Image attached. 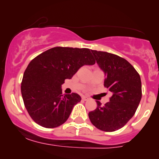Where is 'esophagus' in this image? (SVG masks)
<instances>
[{"mask_svg":"<svg viewBox=\"0 0 159 159\" xmlns=\"http://www.w3.org/2000/svg\"><path fill=\"white\" fill-rule=\"evenodd\" d=\"M82 99L84 100V101H87V100H89L90 98L88 97H87V96H82Z\"/></svg>","mask_w":159,"mask_h":159,"instance_id":"34e87169","label":"esophagus"}]
</instances>
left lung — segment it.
Masks as SVG:
<instances>
[{
    "mask_svg": "<svg viewBox=\"0 0 159 159\" xmlns=\"http://www.w3.org/2000/svg\"><path fill=\"white\" fill-rule=\"evenodd\" d=\"M98 67L105 74V87L111 93L110 101L89 112L91 123L100 130L114 132L134 116L141 99L139 74L126 60L105 52L91 50Z\"/></svg>",
    "mask_w": 159,
    "mask_h": 159,
    "instance_id": "8db88e82",
    "label": "left lung"
}]
</instances>
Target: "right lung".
<instances>
[{"label":"right lung","mask_w":159,"mask_h":159,"mask_svg":"<svg viewBox=\"0 0 159 159\" xmlns=\"http://www.w3.org/2000/svg\"><path fill=\"white\" fill-rule=\"evenodd\" d=\"M93 64L90 49L68 47L48 49L32 60L24 73L21 91L34 121L48 129L64 123L81 98L75 93L62 95L61 85L81 66Z\"/></svg>","instance_id":"1"}]
</instances>
